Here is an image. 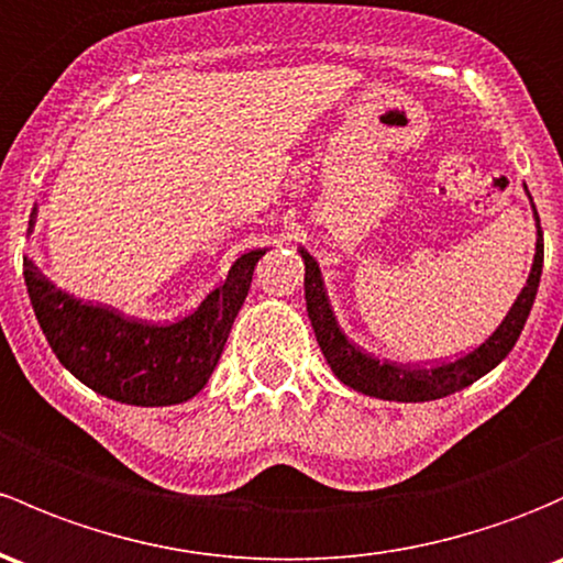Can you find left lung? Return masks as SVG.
<instances>
[{
    "label": "left lung",
    "instance_id": "obj_1",
    "mask_svg": "<svg viewBox=\"0 0 563 563\" xmlns=\"http://www.w3.org/2000/svg\"><path fill=\"white\" fill-rule=\"evenodd\" d=\"M534 221H537L534 264H531L529 280H526V286L520 288L518 299L512 301L505 321L499 323V329H496L481 347H475V351L455 361L429 366V369H423V366L390 364V361L369 356V353H364L361 347L353 345V342L345 336V331L340 329V323H336L334 310H331L327 288H323L321 266H318L316 258H312L305 247H299L301 258H305L307 316H310L312 331H316V340L318 345H321L323 356L329 361L331 372H334L347 388L358 390V394H366V396H375V399H386V401L442 399V396H451L455 390L481 380L483 375H488V372L512 351L520 331H523L526 318H529L531 305H534L537 299V288H540V275H542V258H545V245H542V229H540V216H537V210H534Z\"/></svg>",
    "mask_w": 563,
    "mask_h": 563
}]
</instances>
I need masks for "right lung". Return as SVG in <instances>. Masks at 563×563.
Wrapping results in <instances>:
<instances>
[{
	"mask_svg": "<svg viewBox=\"0 0 563 563\" xmlns=\"http://www.w3.org/2000/svg\"><path fill=\"white\" fill-rule=\"evenodd\" d=\"M34 221L37 207L29 232ZM264 253H242L227 280L191 316L167 327L69 297L29 256H23V280L47 345L80 383L123 405L167 407L188 401L207 386Z\"/></svg>",
	"mask_w": 563,
	"mask_h": 563,
	"instance_id": "obj_1",
	"label": "right lung"
}]
</instances>
